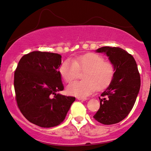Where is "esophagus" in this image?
<instances>
[{
	"label": "esophagus",
	"instance_id": "esophagus-1",
	"mask_svg": "<svg viewBox=\"0 0 151 151\" xmlns=\"http://www.w3.org/2000/svg\"><path fill=\"white\" fill-rule=\"evenodd\" d=\"M76 99H77L78 101H86L87 100V99H86V98H81V97H77L76 98Z\"/></svg>",
	"mask_w": 151,
	"mask_h": 151
}]
</instances>
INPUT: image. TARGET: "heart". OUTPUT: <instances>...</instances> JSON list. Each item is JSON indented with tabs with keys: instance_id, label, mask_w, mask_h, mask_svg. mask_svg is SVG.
Masks as SVG:
<instances>
[{
	"instance_id": "b5f03b06",
	"label": "heart",
	"mask_w": 151,
	"mask_h": 151,
	"mask_svg": "<svg viewBox=\"0 0 151 151\" xmlns=\"http://www.w3.org/2000/svg\"><path fill=\"white\" fill-rule=\"evenodd\" d=\"M78 70L85 71L83 81H75L67 88L72 96L86 98L96 91L102 90L109 86L115 73V68L110 61H105L101 55L88 53L73 60L66 59L61 63L59 71L66 83H71L76 78Z\"/></svg>"
}]
</instances>
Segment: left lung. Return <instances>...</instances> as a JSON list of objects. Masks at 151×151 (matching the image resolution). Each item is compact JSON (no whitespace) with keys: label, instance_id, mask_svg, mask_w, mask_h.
<instances>
[{"label":"left lung","instance_id":"8db88e82","mask_svg":"<svg viewBox=\"0 0 151 151\" xmlns=\"http://www.w3.org/2000/svg\"><path fill=\"white\" fill-rule=\"evenodd\" d=\"M96 52L105 53L115 68L109 86L101 94L100 108L93 116L103 124H116L128 116L139 94L140 76L132 55L118 47L103 46Z\"/></svg>","mask_w":151,"mask_h":151}]
</instances>
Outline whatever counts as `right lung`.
Masks as SVG:
<instances>
[{
    "label": "right lung",
    "mask_w": 151,
    "mask_h": 151,
    "mask_svg": "<svg viewBox=\"0 0 151 151\" xmlns=\"http://www.w3.org/2000/svg\"><path fill=\"white\" fill-rule=\"evenodd\" d=\"M57 53L33 51L23 56L14 73L17 104L23 116L37 126L50 128L64 120L75 98L57 94L64 88Z\"/></svg>",
    "instance_id": "1"
}]
</instances>
